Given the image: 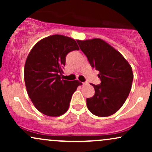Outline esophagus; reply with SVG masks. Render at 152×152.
Returning <instances> with one entry per match:
<instances>
[{"label":"esophagus","mask_w":152,"mask_h":152,"mask_svg":"<svg viewBox=\"0 0 152 152\" xmlns=\"http://www.w3.org/2000/svg\"><path fill=\"white\" fill-rule=\"evenodd\" d=\"M87 83H87V82H83V83H82V84H83V86H84V85H86Z\"/></svg>","instance_id":"obj_1"}]
</instances>
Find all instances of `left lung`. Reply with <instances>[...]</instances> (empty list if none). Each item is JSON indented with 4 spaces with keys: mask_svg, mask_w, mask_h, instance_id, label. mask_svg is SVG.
Returning a JSON list of instances; mask_svg holds the SVG:
<instances>
[{
    "mask_svg": "<svg viewBox=\"0 0 152 152\" xmlns=\"http://www.w3.org/2000/svg\"><path fill=\"white\" fill-rule=\"evenodd\" d=\"M76 41L91 67L99 71L101 80L100 84H91L95 94L87 98V107L96 116H111L130 93L134 78L132 67L119 52L100 38Z\"/></svg>",
    "mask_w": 152,
    "mask_h": 152,
    "instance_id": "8db88e82",
    "label": "left lung"
}]
</instances>
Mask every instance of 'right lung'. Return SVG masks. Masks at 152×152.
Segmentation results:
<instances>
[{
    "label": "right lung",
    "mask_w": 152,
    "mask_h": 152,
    "mask_svg": "<svg viewBox=\"0 0 152 152\" xmlns=\"http://www.w3.org/2000/svg\"><path fill=\"white\" fill-rule=\"evenodd\" d=\"M79 50L75 40L61 35L43 38L34 46L24 68L26 90L35 107L50 116L64 114L71 97L81 84L78 80L62 79L66 57Z\"/></svg>",
    "instance_id": "1"
}]
</instances>
